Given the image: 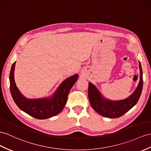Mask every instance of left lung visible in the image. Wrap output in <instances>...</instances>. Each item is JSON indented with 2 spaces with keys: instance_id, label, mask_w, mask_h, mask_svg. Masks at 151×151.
<instances>
[{
  "instance_id": "left-lung-1",
  "label": "left lung",
  "mask_w": 151,
  "mask_h": 151,
  "mask_svg": "<svg viewBox=\"0 0 151 151\" xmlns=\"http://www.w3.org/2000/svg\"><path fill=\"white\" fill-rule=\"evenodd\" d=\"M139 81L138 86L130 96L123 100L111 101L101 94L93 84L88 83V98L91 107L99 115L115 119L122 116L136 105L140 97L143 88V72L139 61Z\"/></svg>"
}]
</instances>
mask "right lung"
<instances>
[{"instance_id":"add662e5","label":"right lung","mask_w":151,"mask_h":151,"mask_svg":"<svg viewBox=\"0 0 151 151\" xmlns=\"http://www.w3.org/2000/svg\"><path fill=\"white\" fill-rule=\"evenodd\" d=\"M15 64L16 62L13 63L11 68L9 82L11 93L18 107L37 119H49L60 113L66 104L70 90L78 79V73L65 79L51 96L29 99L25 97L17 86L14 81Z\"/></svg>"}]
</instances>
